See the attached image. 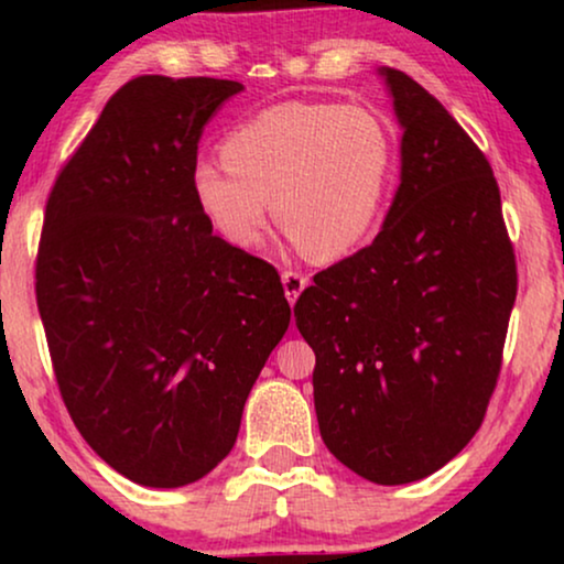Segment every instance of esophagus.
Listing matches in <instances>:
<instances>
[{
	"label": "esophagus",
	"instance_id": "1",
	"mask_svg": "<svg viewBox=\"0 0 564 564\" xmlns=\"http://www.w3.org/2000/svg\"><path fill=\"white\" fill-rule=\"evenodd\" d=\"M282 288H284V297L290 300L292 305L297 303L300 292H303L307 288V276H303L300 272H282Z\"/></svg>",
	"mask_w": 564,
	"mask_h": 564
}]
</instances>
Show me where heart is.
Masks as SVG:
<instances>
[{
    "label": "heart",
    "instance_id": "1",
    "mask_svg": "<svg viewBox=\"0 0 564 564\" xmlns=\"http://www.w3.org/2000/svg\"><path fill=\"white\" fill-rule=\"evenodd\" d=\"M221 164L197 161L192 195L223 241L259 249L269 215L307 257L341 259L367 241L388 203L395 138L365 107L280 102L220 143Z\"/></svg>",
    "mask_w": 564,
    "mask_h": 564
}]
</instances>
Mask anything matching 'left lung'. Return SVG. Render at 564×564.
Masks as SVG:
<instances>
[{
    "instance_id": "8db88e82",
    "label": "left lung",
    "mask_w": 564,
    "mask_h": 564,
    "mask_svg": "<svg viewBox=\"0 0 564 564\" xmlns=\"http://www.w3.org/2000/svg\"><path fill=\"white\" fill-rule=\"evenodd\" d=\"M403 128L400 184L367 249L313 276L295 303L315 351L323 444L377 485L442 469L496 390L516 257L492 169L419 82L377 72Z\"/></svg>"
}]
</instances>
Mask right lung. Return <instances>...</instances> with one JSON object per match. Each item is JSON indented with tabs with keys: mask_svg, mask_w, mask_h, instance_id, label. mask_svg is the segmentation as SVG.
<instances>
[{
	"mask_svg": "<svg viewBox=\"0 0 564 564\" xmlns=\"http://www.w3.org/2000/svg\"><path fill=\"white\" fill-rule=\"evenodd\" d=\"M241 89L128 82L45 205L35 295L61 398L84 442L145 488L228 457L290 326L276 269L215 236L192 195L207 120Z\"/></svg>",
	"mask_w": 564,
	"mask_h": 564,
	"instance_id": "obj_1",
	"label": "right lung"
}]
</instances>
